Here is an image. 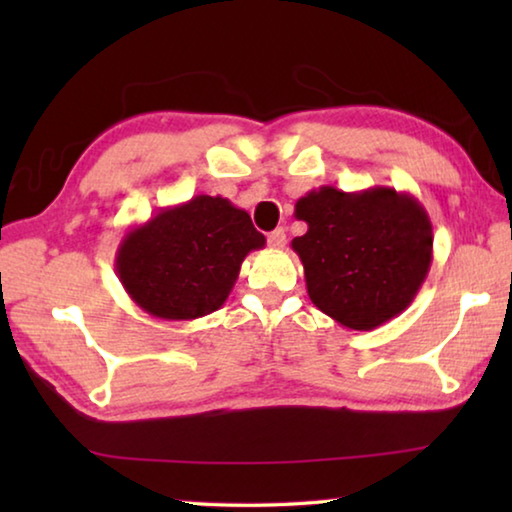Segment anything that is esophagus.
Returning a JSON list of instances; mask_svg holds the SVG:
<instances>
[{
  "label": "esophagus",
  "instance_id": "esophagus-1",
  "mask_svg": "<svg viewBox=\"0 0 512 512\" xmlns=\"http://www.w3.org/2000/svg\"><path fill=\"white\" fill-rule=\"evenodd\" d=\"M284 244H287V232H284L282 228L268 232V246L280 250V248H284Z\"/></svg>",
  "mask_w": 512,
  "mask_h": 512
}]
</instances>
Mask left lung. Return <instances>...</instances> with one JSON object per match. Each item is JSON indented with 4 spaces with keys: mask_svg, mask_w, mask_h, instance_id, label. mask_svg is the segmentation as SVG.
Returning a JSON list of instances; mask_svg holds the SVG:
<instances>
[{
    "mask_svg": "<svg viewBox=\"0 0 512 512\" xmlns=\"http://www.w3.org/2000/svg\"><path fill=\"white\" fill-rule=\"evenodd\" d=\"M296 219L307 223L291 248L305 266L309 298L339 325L368 332L418 296L433 259V230L415 196L325 185L298 198Z\"/></svg>",
    "mask_w": 512,
    "mask_h": 512,
    "instance_id": "left-lung-1",
    "label": "left lung"
}]
</instances>
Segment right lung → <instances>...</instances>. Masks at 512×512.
<instances>
[{
  "instance_id": "right-lung-1",
  "label": "right lung",
  "mask_w": 512,
  "mask_h": 512,
  "mask_svg": "<svg viewBox=\"0 0 512 512\" xmlns=\"http://www.w3.org/2000/svg\"><path fill=\"white\" fill-rule=\"evenodd\" d=\"M264 244L246 210L228 198L198 194L128 230L115 271L146 314L194 320L223 307L246 255Z\"/></svg>"
}]
</instances>
